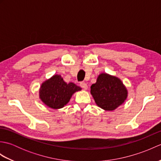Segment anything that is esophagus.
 I'll return each mask as SVG.
<instances>
[{"mask_svg":"<svg viewBox=\"0 0 161 161\" xmlns=\"http://www.w3.org/2000/svg\"><path fill=\"white\" fill-rule=\"evenodd\" d=\"M80 86L83 88V89H84V90H86L87 88H88V86H87V84L85 83V82H81L80 84Z\"/></svg>","mask_w":161,"mask_h":161,"instance_id":"1","label":"esophagus"}]
</instances>
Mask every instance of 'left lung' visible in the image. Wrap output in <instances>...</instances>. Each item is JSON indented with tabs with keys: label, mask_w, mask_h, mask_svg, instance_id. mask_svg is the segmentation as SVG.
<instances>
[{
	"label": "left lung",
	"mask_w": 161,
	"mask_h": 161,
	"mask_svg": "<svg viewBox=\"0 0 161 161\" xmlns=\"http://www.w3.org/2000/svg\"><path fill=\"white\" fill-rule=\"evenodd\" d=\"M91 93L99 107L105 111H114L124 103L128 92L119 78L101 73L96 83L91 86Z\"/></svg>",
	"instance_id": "1"
}]
</instances>
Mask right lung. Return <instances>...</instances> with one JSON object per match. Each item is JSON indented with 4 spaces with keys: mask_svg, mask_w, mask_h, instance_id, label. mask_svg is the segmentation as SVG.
Returning a JSON list of instances; mask_svg holds the SVG:
<instances>
[{
    "mask_svg": "<svg viewBox=\"0 0 161 161\" xmlns=\"http://www.w3.org/2000/svg\"><path fill=\"white\" fill-rule=\"evenodd\" d=\"M81 89L74 83L65 82L61 75H54L42 84L39 97L48 107L59 109L67 104L73 93Z\"/></svg>",
    "mask_w": 161,
    "mask_h": 161,
    "instance_id": "1",
    "label": "right lung"
}]
</instances>
